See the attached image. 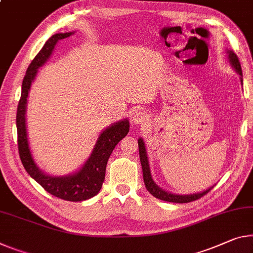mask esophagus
Here are the masks:
<instances>
[{
	"label": "esophagus",
	"mask_w": 253,
	"mask_h": 253,
	"mask_svg": "<svg viewBox=\"0 0 253 253\" xmlns=\"http://www.w3.org/2000/svg\"><path fill=\"white\" fill-rule=\"evenodd\" d=\"M147 122V116L144 114L142 111H137L135 112V115L133 116V123L136 124V125H144Z\"/></svg>",
	"instance_id": "34e87169"
}]
</instances>
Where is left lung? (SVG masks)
I'll return each mask as SVG.
<instances>
[{
  "instance_id": "left-lung-1",
  "label": "left lung",
  "mask_w": 253,
  "mask_h": 253,
  "mask_svg": "<svg viewBox=\"0 0 253 253\" xmlns=\"http://www.w3.org/2000/svg\"><path fill=\"white\" fill-rule=\"evenodd\" d=\"M227 57H228V62H230L232 67H233V69L236 71V73L241 76V83H242L243 82L242 69H241V64H240L238 56H236L232 50L227 49ZM138 150H139V159H141V164H142V169H143L144 183H145V187L148 190V192L153 195L155 198H159L161 200H164V202H169V203H178V204L190 203V202H194V200H196V199H199L200 197H203V196H205L207 192H210L211 188H213V187H211L202 192H197V194H192V195H175V194H171V192L163 190L162 188H160L158 184L154 182V180L152 179L146 148H145V144H144L143 138L138 139Z\"/></svg>"
}]
</instances>
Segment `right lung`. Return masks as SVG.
I'll return each mask as SVG.
<instances>
[{"mask_svg": "<svg viewBox=\"0 0 253 253\" xmlns=\"http://www.w3.org/2000/svg\"><path fill=\"white\" fill-rule=\"evenodd\" d=\"M73 34L74 33H62L51 36L30 63L22 81L21 98H20L17 111V130L20 159L30 177L55 197L69 200V202H82V200L94 197L101 189L102 183L105 181L106 167L109 156L119 141H122L129 131L128 119L120 120L106 128L100 134L90 158L86 160L81 169L73 174L64 175V177L46 174L37 167L31 154L29 142H28L26 123L27 99L29 97L31 83L34 82L38 73V69L50 57L58 40L65 39Z\"/></svg>", "mask_w": 253, "mask_h": 253, "instance_id": "obj_1", "label": "right lung"}]
</instances>
